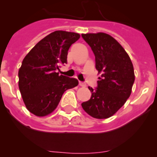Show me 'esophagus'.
Segmentation results:
<instances>
[{
  "instance_id": "obj_1",
  "label": "esophagus",
  "mask_w": 157,
  "mask_h": 157,
  "mask_svg": "<svg viewBox=\"0 0 157 157\" xmlns=\"http://www.w3.org/2000/svg\"><path fill=\"white\" fill-rule=\"evenodd\" d=\"M79 85H80V86H83V87H85V86H86V83H84V82L80 81V82H79Z\"/></svg>"
}]
</instances>
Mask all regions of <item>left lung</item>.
Masks as SVG:
<instances>
[{"label":"left lung","mask_w":157,"mask_h":157,"mask_svg":"<svg viewBox=\"0 0 157 157\" xmlns=\"http://www.w3.org/2000/svg\"><path fill=\"white\" fill-rule=\"evenodd\" d=\"M94 53L96 68L101 74L90 100L81 104L83 110L98 119L112 116L124 105L134 82V67L123 47L103 33L81 35Z\"/></svg>","instance_id":"8db88e82"}]
</instances>
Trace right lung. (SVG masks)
I'll list each match as a JSON object with an SVG mask.
<instances>
[{
  "label": "right lung",
  "mask_w": 157,
  "mask_h": 157,
  "mask_svg": "<svg viewBox=\"0 0 157 157\" xmlns=\"http://www.w3.org/2000/svg\"><path fill=\"white\" fill-rule=\"evenodd\" d=\"M78 33L55 31L39 41L23 59L19 70V88L26 109L45 116L58 106L62 95L78 85L75 78L59 75L60 64H67V52L80 39Z\"/></svg>",
  "instance_id": "right-lung-1"
}]
</instances>
